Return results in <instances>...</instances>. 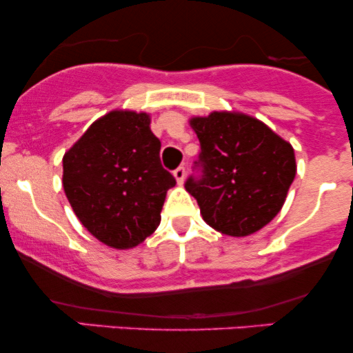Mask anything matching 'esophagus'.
<instances>
[{"label":"esophagus","instance_id":"obj_1","mask_svg":"<svg viewBox=\"0 0 353 353\" xmlns=\"http://www.w3.org/2000/svg\"><path fill=\"white\" fill-rule=\"evenodd\" d=\"M174 174V177H176V181H177V184H182V182H184V177H185V169L184 168H177L176 171L172 172Z\"/></svg>","mask_w":353,"mask_h":353}]
</instances>
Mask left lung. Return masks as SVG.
<instances>
[{"label": "left lung", "instance_id": "obj_1", "mask_svg": "<svg viewBox=\"0 0 353 353\" xmlns=\"http://www.w3.org/2000/svg\"><path fill=\"white\" fill-rule=\"evenodd\" d=\"M189 124L201 143L202 177H189L185 190L205 224L230 237L261 230L281 212L297 172L292 144L244 112L212 111Z\"/></svg>", "mask_w": 353, "mask_h": 353}]
</instances>
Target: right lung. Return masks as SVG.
Instances as JSON below:
<instances>
[{"mask_svg":"<svg viewBox=\"0 0 353 353\" xmlns=\"http://www.w3.org/2000/svg\"><path fill=\"white\" fill-rule=\"evenodd\" d=\"M159 151L151 114L114 109L64 152V194L99 242L132 249L157 229L165 194L176 185L161 165Z\"/></svg>","mask_w":353,"mask_h":353,"instance_id":"right-lung-1","label":"right lung"}]
</instances>
